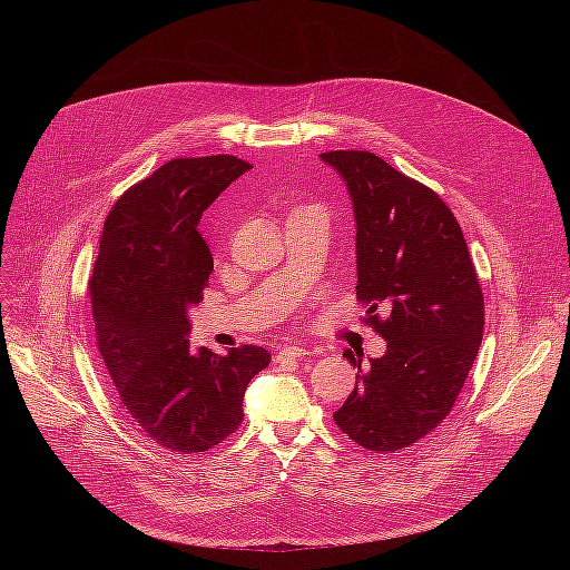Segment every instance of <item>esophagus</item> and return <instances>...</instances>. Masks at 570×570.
<instances>
[{
  "label": "esophagus",
  "mask_w": 570,
  "mask_h": 570,
  "mask_svg": "<svg viewBox=\"0 0 570 570\" xmlns=\"http://www.w3.org/2000/svg\"><path fill=\"white\" fill-rule=\"evenodd\" d=\"M311 352L306 347H299V345H284L279 347L277 352V361H284V358H302V356H308Z\"/></svg>",
  "instance_id": "obj_1"
}]
</instances>
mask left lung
Instances as JSON below:
<instances>
[{
	"label": "left lung",
	"mask_w": 570,
	"mask_h": 570,
	"mask_svg": "<svg viewBox=\"0 0 570 570\" xmlns=\"http://www.w3.org/2000/svg\"><path fill=\"white\" fill-rule=\"evenodd\" d=\"M354 207L356 297L387 341L358 365V383L334 413L338 429L370 451H399L431 433L453 409L478 356L484 302L466 240L444 200L367 150L322 153ZM389 311L379 321L375 308Z\"/></svg>",
	"instance_id": "obj_1"
}]
</instances>
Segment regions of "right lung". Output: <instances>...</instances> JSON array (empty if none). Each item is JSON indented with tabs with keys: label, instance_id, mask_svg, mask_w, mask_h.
Wrapping results in <instances>:
<instances>
[{
	"label": "right lung",
	"instance_id": "add662e5",
	"mask_svg": "<svg viewBox=\"0 0 570 570\" xmlns=\"http://www.w3.org/2000/svg\"><path fill=\"white\" fill-rule=\"evenodd\" d=\"M250 169L234 155L180 157L130 187L106 218L90 299L99 352L130 422L159 446L203 453L243 422L264 347L225 356L189 343L214 259L203 212Z\"/></svg>",
	"mask_w": 570,
	"mask_h": 570
}]
</instances>
